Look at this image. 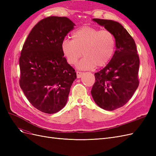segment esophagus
<instances>
[{"mask_svg":"<svg viewBox=\"0 0 156 156\" xmlns=\"http://www.w3.org/2000/svg\"><path fill=\"white\" fill-rule=\"evenodd\" d=\"M76 73H77V77L78 79L81 78V76H82V75L83 74V73L81 72H77Z\"/></svg>","mask_w":156,"mask_h":156,"instance_id":"obj_1","label":"esophagus"}]
</instances>
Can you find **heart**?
<instances>
[{"mask_svg":"<svg viewBox=\"0 0 156 156\" xmlns=\"http://www.w3.org/2000/svg\"><path fill=\"white\" fill-rule=\"evenodd\" d=\"M72 38L62 41L61 50L71 64L77 63L83 51L84 56L77 64L81 69L104 66L114 55L115 37L109 30L84 26L73 32Z\"/></svg>","mask_w":156,"mask_h":156,"instance_id":"obj_1","label":"heart"}]
</instances>
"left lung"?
<instances>
[{"instance_id":"obj_1","label":"left lung","mask_w":156,"mask_h":156,"mask_svg":"<svg viewBox=\"0 0 156 156\" xmlns=\"http://www.w3.org/2000/svg\"><path fill=\"white\" fill-rule=\"evenodd\" d=\"M92 21L104 27L115 37L116 51L106 66L94 74L91 94L103 109L113 111L124 105L139 87V57L135 42L117 21L100 19Z\"/></svg>"}]
</instances>
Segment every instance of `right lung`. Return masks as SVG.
<instances>
[{
  "instance_id": "add662e5",
  "label": "right lung",
  "mask_w": 156,
  "mask_h": 156,
  "mask_svg": "<svg viewBox=\"0 0 156 156\" xmlns=\"http://www.w3.org/2000/svg\"><path fill=\"white\" fill-rule=\"evenodd\" d=\"M75 25L66 17L44 18L33 27L23 45L20 87L31 104L43 112L62 109L77 78L61 50L62 41Z\"/></svg>"
}]
</instances>
